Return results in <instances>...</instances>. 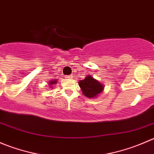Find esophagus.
I'll list each match as a JSON object with an SVG mask.
<instances>
[{
  "instance_id": "obj_1",
  "label": "esophagus",
  "mask_w": 154,
  "mask_h": 154,
  "mask_svg": "<svg viewBox=\"0 0 154 154\" xmlns=\"http://www.w3.org/2000/svg\"><path fill=\"white\" fill-rule=\"evenodd\" d=\"M73 77H74V76H73L72 74H71V75H68V76H66V77H67V78H69V79H72V78H73Z\"/></svg>"
}]
</instances>
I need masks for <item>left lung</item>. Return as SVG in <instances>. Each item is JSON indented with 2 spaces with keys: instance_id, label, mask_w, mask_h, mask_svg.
<instances>
[{
  "instance_id": "8db88e82",
  "label": "left lung",
  "mask_w": 154,
  "mask_h": 154,
  "mask_svg": "<svg viewBox=\"0 0 154 154\" xmlns=\"http://www.w3.org/2000/svg\"><path fill=\"white\" fill-rule=\"evenodd\" d=\"M79 86L83 91V94L88 97H94L103 91V85L91 76L88 75L84 80H80Z\"/></svg>"
}]
</instances>
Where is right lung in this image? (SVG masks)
<instances>
[{
  "instance_id": "1",
  "label": "right lung",
  "mask_w": 154,
  "mask_h": 154,
  "mask_svg": "<svg viewBox=\"0 0 154 154\" xmlns=\"http://www.w3.org/2000/svg\"><path fill=\"white\" fill-rule=\"evenodd\" d=\"M56 83H57V81H56V80H52L51 82H50V84L53 85V84H55Z\"/></svg>"
}]
</instances>
